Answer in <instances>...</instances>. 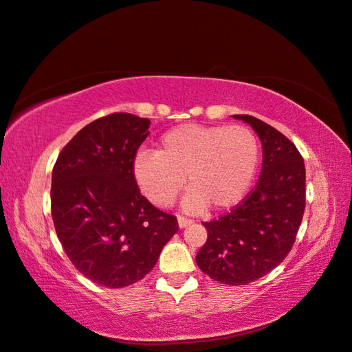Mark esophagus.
<instances>
[{
	"label": "esophagus",
	"mask_w": 352,
	"mask_h": 352,
	"mask_svg": "<svg viewBox=\"0 0 352 352\" xmlns=\"http://www.w3.org/2000/svg\"><path fill=\"white\" fill-rule=\"evenodd\" d=\"M191 223H192V220H190V218H185V217H181V215L177 217V224H179V228H181V229L188 228Z\"/></svg>",
	"instance_id": "obj_1"
}]
</instances>
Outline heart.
Masks as SVG:
<instances>
[{
    "label": "heart",
    "mask_w": 352,
    "mask_h": 352,
    "mask_svg": "<svg viewBox=\"0 0 352 352\" xmlns=\"http://www.w3.org/2000/svg\"><path fill=\"white\" fill-rule=\"evenodd\" d=\"M259 153L256 135L245 126L186 123L167 131L156 152L135 155L134 176L156 206L173 205L185 177V210H224L245 197Z\"/></svg>",
    "instance_id": "1"
}]
</instances>
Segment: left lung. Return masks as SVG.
Segmentation results:
<instances>
[{
  "mask_svg": "<svg viewBox=\"0 0 352 352\" xmlns=\"http://www.w3.org/2000/svg\"><path fill=\"white\" fill-rule=\"evenodd\" d=\"M233 117L261 138V177L229 214L203 223L208 239L196 262L210 278L239 286L268 274L291 252L306 208V167L282 132L253 116Z\"/></svg>",
  "mask_w": 352,
  "mask_h": 352,
  "instance_id": "obj_1",
  "label": "left lung"
}]
</instances>
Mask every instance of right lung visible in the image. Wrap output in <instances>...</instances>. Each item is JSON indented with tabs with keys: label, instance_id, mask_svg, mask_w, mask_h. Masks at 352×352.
<instances>
[{
	"label": "right lung",
	"instance_id": "right-lung-1",
	"mask_svg": "<svg viewBox=\"0 0 352 352\" xmlns=\"http://www.w3.org/2000/svg\"><path fill=\"white\" fill-rule=\"evenodd\" d=\"M149 119L113 113L89 123L52 170L51 214L65 253L82 276L124 287L149 274L177 232L175 215L142 196L134 176Z\"/></svg>",
	"mask_w": 352,
	"mask_h": 352
}]
</instances>
